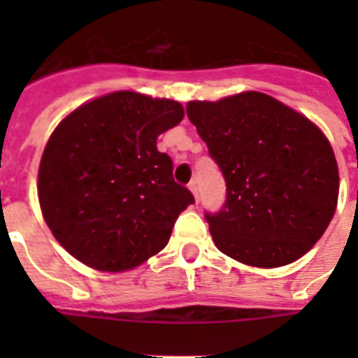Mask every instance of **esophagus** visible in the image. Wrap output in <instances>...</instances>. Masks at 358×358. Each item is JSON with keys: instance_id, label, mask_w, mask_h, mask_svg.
<instances>
[{"instance_id": "1", "label": "esophagus", "mask_w": 358, "mask_h": 358, "mask_svg": "<svg viewBox=\"0 0 358 358\" xmlns=\"http://www.w3.org/2000/svg\"><path fill=\"white\" fill-rule=\"evenodd\" d=\"M189 191L193 193V196H195V202L199 204V185H196V182H191L189 184Z\"/></svg>"}]
</instances>
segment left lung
<instances>
[{
  "label": "left lung",
  "instance_id": "obj_1",
  "mask_svg": "<svg viewBox=\"0 0 358 358\" xmlns=\"http://www.w3.org/2000/svg\"><path fill=\"white\" fill-rule=\"evenodd\" d=\"M187 117L227 180V202L206 215L223 255L252 267L299 260L338 204V163L322 129L264 92L191 100Z\"/></svg>",
  "mask_w": 358,
  "mask_h": 358
}]
</instances>
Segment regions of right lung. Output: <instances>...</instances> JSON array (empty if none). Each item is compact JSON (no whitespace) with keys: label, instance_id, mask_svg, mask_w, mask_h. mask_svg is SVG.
Returning <instances> with one entry per match:
<instances>
[{"label":"right lung","instance_id":"obj_1","mask_svg":"<svg viewBox=\"0 0 358 358\" xmlns=\"http://www.w3.org/2000/svg\"><path fill=\"white\" fill-rule=\"evenodd\" d=\"M184 119L176 100L117 91L53 129L38 165V202L53 238L81 264L135 269L169 243L193 195L173 180L157 137Z\"/></svg>","mask_w":358,"mask_h":358}]
</instances>
